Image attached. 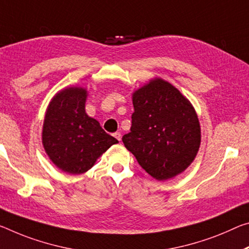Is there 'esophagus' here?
<instances>
[{"mask_svg":"<svg viewBox=\"0 0 249 249\" xmlns=\"http://www.w3.org/2000/svg\"><path fill=\"white\" fill-rule=\"evenodd\" d=\"M114 137H115V139H116L117 141H121V140H122V134H121L120 132L114 133Z\"/></svg>","mask_w":249,"mask_h":249,"instance_id":"esophagus-1","label":"esophagus"}]
</instances>
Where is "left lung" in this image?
Masks as SVG:
<instances>
[{
    "label": "left lung",
    "instance_id": "left-lung-1",
    "mask_svg": "<svg viewBox=\"0 0 249 249\" xmlns=\"http://www.w3.org/2000/svg\"><path fill=\"white\" fill-rule=\"evenodd\" d=\"M131 132L125 147L157 180L172 178L194 160L200 127L194 107L168 82L156 78L133 94Z\"/></svg>",
    "mask_w": 249,
    "mask_h": 249
}]
</instances>
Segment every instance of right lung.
Segmentation results:
<instances>
[{"mask_svg":"<svg viewBox=\"0 0 249 249\" xmlns=\"http://www.w3.org/2000/svg\"><path fill=\"white\" fill-rule=\"evenodd\" d=\"M86 90L69 88L53 97L46 110L42 141L56 166L69 174H83L110 146L118 143L85 113Z\"/></svg>","mask_w":249,"mask_h":249,"instance_id":"add662e5","label":"right lung"}]
</instances>
